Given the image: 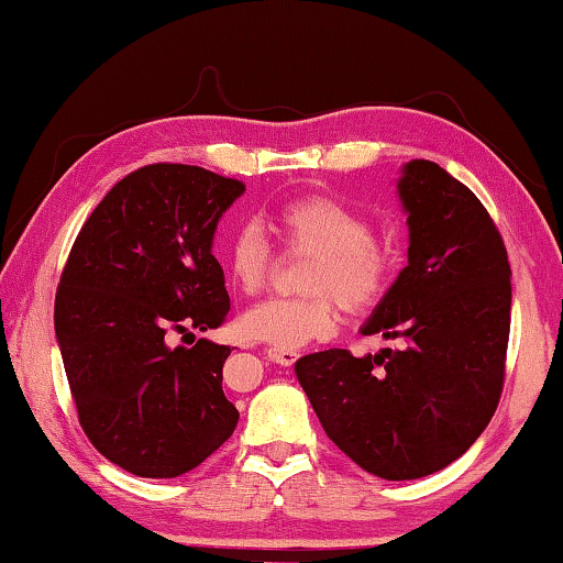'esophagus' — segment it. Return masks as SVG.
I'll return each mask as SVG.
<instances>
[{
    "mask_svg": "<svg viewBox=\"0 0 563 563\" xmlns=\"http://www.w3.org/2000/svg\"><path fill=\"white\" fill-rule=\"evenodd\" d=\"M265 353H267V358L275 361V363H280V365H285V368H288V365H292V363H296V361L300 358V353L292 351V347H278V345H273V347H267Z\"/></svg>",
    "mask_w": 563,
    "mask_h": 563,
    "instance_id": "esophagus-1",
    "label": "esophagus"
}]
</instances>
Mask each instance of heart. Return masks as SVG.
<instances>
[{
	"mask_svg": "<svg viewBox=\"0 0 563 563\" xmlns=\"http://www.w3.org/2000/svg\"><path fill=\"white\" fill-rule=\"evenodd\" d=\"M271 225L285 253H306L310 261L298 288L306 296L267 300L240 318L250 341L300 347L325 341L347 316H368L390 296L398 280V250L378 235L361 210L328 195H300L273 210ZM222 265L245 296H257L273 275V253L255 222H243L228 235Z\"/></svg>",
	"mask_w": 563,
	"mask_h": 563,
	"instance_id": "b5f03b06",
	"label": "heart"
}]
</instances>
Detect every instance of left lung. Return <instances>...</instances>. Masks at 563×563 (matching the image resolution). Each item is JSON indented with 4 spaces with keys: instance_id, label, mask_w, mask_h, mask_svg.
Segmentation results:
<instances>
[{
    "instance_id": "1",
    "label": "left lung",
    "mask_w": 563,
    "mask_h": 563,
    "mask_svg": "<svg viewBox=\"0 0 563 563\" xmlns=\"http://www.w3.org/2000/svg\"><path fill=\"white\" fill-rule=\"evenodd\" d=\"M408 265L363 328L400 347L355 358L330 347L296 363L328 439L373 476L435 474L471 449L501 400L511 330L504 238L474 192L431 159L398 183Z\"/></svg>"
}]
</instances>
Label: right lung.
Masks as SVG:
<instances>
[{"mask_svg":"<svg viewBox=\"0 0 563 563\" xmlns=\"http://www.w3.org/2000/svg\"><path fill=\"white\" fill-rule=\"evenodd\" d=\"M245 185L205 167L145 165L104 195L62 271L55 330L89 443L142 478H175L238 426L222 394L230 345L190 330L230 313L212 255L218 220ZM190 349H169V334Z\"/></svg>","mask_w":563,"mask_h":563,"instance_id":"right-lung-1","label":"right lung"}]
</instances>
